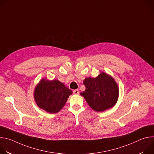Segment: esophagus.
I'll use <instances>...</instances> for the list:
<instances>
[{
  "instance_id": "esophagus-1",
  "label": "esophagus",
  "mask_w": 154,
  "mask_h": 154,
  "mask_svg": "<svg viewBox=\"0 0 154 154\" xmlns=\"http://www.w3.org/2000/svg\"><path fill=\"white\" fill-rule=\"evenodd\" d=\"M79 90H74V91H73V93L74 94H79Z\"/></svg>"
}]
</instances>
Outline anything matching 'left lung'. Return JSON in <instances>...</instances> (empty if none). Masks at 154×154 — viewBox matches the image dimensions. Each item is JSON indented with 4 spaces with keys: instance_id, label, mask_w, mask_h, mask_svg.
Returning a JSON list of instances; mask_svg holds the SVG:
<instances>
[{
    "instance_id": "obj_1",
    "label": "left lung",
    "mask_w": 154,
    "mask_h": 154,
    "mask_svg": "<svg viewBox=\"0 0 154 154\" xmlns=\"http://www.w3.org/2000/svg\"><path fill=\"white\" fill-rule=\"evenodd\" d=\"M83 84L86 90L80 95L96 112H103L113 107L117 102L118 86L109 75L102 72L96 78H86Z\"/></svg>"
}]
</instances>
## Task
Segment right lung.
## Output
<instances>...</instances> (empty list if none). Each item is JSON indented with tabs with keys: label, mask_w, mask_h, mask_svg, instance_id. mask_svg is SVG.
<instances>
[{
	"label": "right lung",
	"mask_w": 154,
	"mask_h": 154,
	"mask_svg": "<svg viewBox=\"0 0 154 154\" xmlns=\"http://www.w3.org/2000/svg\"><path fill=\"white\" fill-rule=\"evenodd\" d=\"M72 91L58 80L42 79L35 87L34 98L37 105L49 113L60 112Z\"/></svg>",
	"instance_id": "1"
}]
</instances>
